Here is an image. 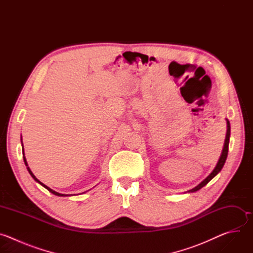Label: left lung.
<instances>
[{
  "label": "left lung",
  "instance_id": "8db88e82",
  "mask_svg": "<svg viewBox=\"0 0 253 253\" xmlns=\"http://www.w3.org/2000/svg\"><path fill=\"white\" fill-rule=\"evenodd\" d=\"M226 121H227L226 137H225V141H224V146H223V149H222V153H221V156H220V158H219L217 164H216V166H215V168L213 169V171L203 180V181H202L201 183H199L196 187L192 188V189L189 190L188 192H195V191L201 189L203 186H205V185L210 181V180H211L213 177H215L216 175H217V174L220 172V170L222 169V167H223V165H224V163H225V161H226V158H227V154H228V145H229V138H230V123H229V121H228L227 119H226Z\"/></svg>",
  "mask_w": 253,
  "mask_h": 253
}]
</instances>
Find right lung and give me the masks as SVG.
<instances>
[{"label": "right lung", "instance_id": "right-lung-1", "mask_svg": "<svg viewBox=\"0 0 253 253\" xmlns=\"http://www.w3.org/2000/svg\"><path fill=\"white\" fill-rule=\"evenodd\" d=\"M21 140H22V139H21ZM22 148H23V154H24V147H23V143H22ZM23 158H24V162H25V165L27 166V169H28V171H29L30 175H31V176H32V177L34 178V180H35V181H36V182H38L39 184H41V185H42L43 187H45V188H46L47 190H49V191H50L51 193H53L54 195H57V196H68V195H66V194H61V193H59V192H56V191H54L53 189H51L50 187H48L47 185H45L44 183H42V182L40 181V180H38L37 178H36V176H35V175L33 174V172L31 171V169L29 168V166H28V163H27V160H26V157H25V155L23 156Z\"/></svg>", "mask_w": 253, "mask_h": 253}]
</instances>
